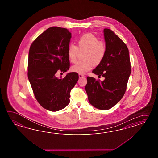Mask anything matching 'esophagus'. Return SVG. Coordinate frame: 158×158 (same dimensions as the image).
Instances as JSON below:
<instances>
[{
  "label": "esophagus",
  "instance_id": "34e87169",
  "mask_svg": "<svg viewBox=\"0 0 158 158\" xmlns=\"http://www.w3.org/2000/svg\"><path fill=\"white\" fill-rule=\"evenodd\" d=\"M78 76H79V78L84 77H85V75L82 74H78Z\"/></svg>",
  "mask_w": 158,
  "mask_h": 158
}]
</instances>
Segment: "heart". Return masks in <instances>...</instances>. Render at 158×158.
I'll use <instances>...</instances> for the list:
<instances>
[{"instance_id": "heart-1", "label": "heart", "mask_w": 158, "mask_h": 158, "mask_svg": "<svg viewBox=\"0 0 158 158\" xmlns=\"http://www.w3.org/2000/svg\"><path fill=\"white\" fill-rule=\"evenodd\" d=\"M77 47L71 44L68 48V56L72 63L77 60L78 51L85 50L83 57L84 60L80 61L73 65L72 71L79 74H85L91 69L95 65L100 64L103 60L106 47L105 44L99 40L93 34H85L81 36L77 42Z\"/></svg>"}]
</instances>
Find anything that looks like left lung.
<instances>
[{
	"instance_id": "obj_1",
	"label": "left lung",
	"mask_w": 158,
	"mask_h": 158,
	"mask_svg": "<svg viewBox=\"0 0 158 158\" xmlns=\"http://www.w3.org/2000/svg\"><path fill=\"white\" fill-rule=\"evenodd\" d=\"M106 52L103 60L93 71L103 81L87 77L85 90L93 106L107 110L118 103L124 96L131 73L129 50L121 39L109 29H104Z\"/></svg>"
}]
</instances>
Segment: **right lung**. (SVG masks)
I'll return each mask as SVG.
<instances>
[{
  "instance_id": "obj_1",
  "label": "right lung",
  "mask_w": 158,
  "mask_h": 158,
  "mask_svg": "<svg viewBox=\"0 0 158 158\" xmlns=\"http://www.w3.org/2000/svg\"><path fill=\"white\" fill-rule=\"evenodd\" d=\"M71 38L67 29L51 27L30 46L28 79L37 101L49 111H59L69 103L71 90L78 80L76 72L63 78L56 76L57 71L64 73L69 69L68 48Z\"/></svg>"
}]
</instances>
